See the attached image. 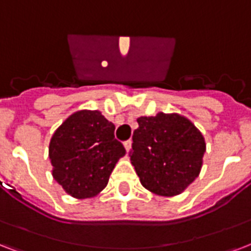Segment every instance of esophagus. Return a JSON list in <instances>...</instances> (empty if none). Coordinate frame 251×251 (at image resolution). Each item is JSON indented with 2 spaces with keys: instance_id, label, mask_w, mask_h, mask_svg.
<instances>
[{
  "instance_id": "1",
  "label": "esophagus",
  "mask_w": 251,
  "mask_h": 251,
  "mask_svg": "<svg viewBox=\"0 0 251 251\" xmlns=\"http://www.w3.org/2000/svg\"><path fill=\"white\" fill-rule=\"evenodd\" d=\"M124 148H126V151H127V153L131 151V148H132V141L131 140H127L126 143H124Z\"/></svg>"
}]
</instances>
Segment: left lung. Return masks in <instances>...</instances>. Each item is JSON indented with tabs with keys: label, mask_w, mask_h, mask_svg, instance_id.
Wrapping results in <instances>:
<instances>
[{
	"label": "left lung",
	"mask_w": 251,
	"mask_h": 251,
	"mask_svg": "<svg viewBox=\"0 0 251 251\" xmlns=\"http://www.w3.org/2000/svg\"><path fill=\"white\" fill-rule=\"evenodd\" d=\"M131 164L144 187L161 196L183 192L199 176L205 153L201 132L179 114L140 116Z\"/></svg>",
	"instance_id": "8db88e82"
}]
</instances>
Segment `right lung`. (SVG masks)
<instances>
[{
	"label": "right lung",
	"mask_w": 251,
	"mask_h": 251,
	"mask_svg": "<svg viewBox=\"0 0 251 251\" xmlns=\"http://www.w3.org/2000/svg\"><path fill=\"white\" fill-rule=\"evenodd\" d=\"M115 126L98 110H79L60 126L50 143L53 179L75 199L98 195L120 157L123 144L114 135Z\"/></svg>",
	"instance_id": "add662e5"
}]
</instances>
